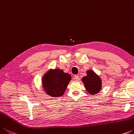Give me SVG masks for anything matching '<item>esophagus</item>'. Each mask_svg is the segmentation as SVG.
Returning <instances> with one entry per match:
<instances>
[{
	"label": "esophagus",
	"mask_w": 134,
	"mask_h": 134,
	"mask_svg": "<svg viewBox=\"0 0 134 134\" xmlns=\"http://www.w3.org/2000/svg\"><path fill=\"white\" fill-rule=\"evenodd\" d=\"M74 79H75L76 81H79L80 80V77H79L78 75H75L74 76Z\"/></svg>",
	"instance_id": "obj_1"
}]
</instances>
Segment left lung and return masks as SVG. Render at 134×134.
<instances>
[{
    "mask_svg": "<svg viewBox=\"0 0 134 134\" xmlns=\"http://www.w3.org/2000/svg\"><path fill=\"white\" fill-rule=\"evenodd\" d=\"M85 89L91 94H97L102 88V80L94 71L88 70L87 72V76L82 78Z\"/></svg>",
    "mask_w": 134,
    "mask_h": 134,
    "instance_id": "obj_1",
    "label": "left lung"
}]
</instances>
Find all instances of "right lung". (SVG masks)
Returning <instances> with one entry per match:
<instances>
[{"label":"right lung","mask_w":134,"mask_h":134,"mask_svg":"<svg viewBox=\"0 0 134 134\" xmlns=\"http://www.w3.org/2000/svg\"><path fill=\"white\" fill-rule=\"evenodd\" d=\"M71 80L70 74L65 73L63 70L51 69L43 77V88L51 97H60L64 94Z\"/></svg>","instance_id":"right-lung-1"}]
</instances>
